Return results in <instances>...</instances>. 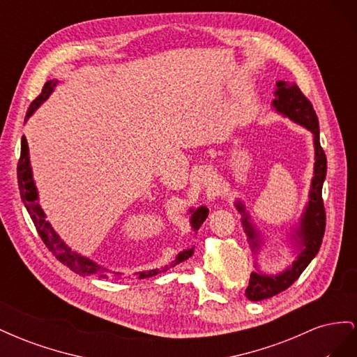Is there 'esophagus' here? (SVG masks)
Segmentation results:
<instances>
[{"mask_svg": "<svg viewBox=\"0 0 357 357\" xmlns=\"http://www.w3.org/2000/svg\"><path fill=\"white\" fill-rule=\"evenodd\" d=\"M208 169H199V172H198V180H199V183L201 185H205V181L208 180Z\"/></svg>", "mask_w": 357, "mask_h": 357, "instance_id": "obj_1", "label": "esophagus"}]
</instances>
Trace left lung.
I'll return each instance as SVG.
<instances>
[{
	"instance_id": "1",
	"label": "left lung",
	"mask_w": 357,
	"mask_h": 357,
	"mask_svg": "<svg viewBox=\"0 0 357 357\" xmlns=\"http://www.w3.org/2000/svg\"><path fill=\"white\" fill-rule=\"evenodd\" d=\"M275 98L271 105L274 110L290 121L299 123L301 126L307 128L312 134V142H314V176L311 178V188L308 193V204L305 210L301 215L299 226L294 231L291 238L296 243L298 256L296 261L286 268L283 273L275 275L262 274L259 271H253L250 274V282L245 289V296L250 301H262L278 295L280 291L286 290L294 284L299 275L304 273L308 264L314 259L323 241L326 228V213L325 205L321 199V188L323 181L326 178V155L320 146V129L319 119L312 109V104L307 96L301 92L296 83L280 80L275 83ZM235 207L243 214V226L244 232L250 243L252 252H257L261 247V235L256 231L255 225L250 222V215L245 211L244 204L241 201L235 202Z\"/></svg>"
}]
</instances>
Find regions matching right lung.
Returning a JSON list of instances; mask_svg holds the SVG:
<instances>
[{
	"label": "right lung",
	"mask_w": 357,
	"mask_h": 357,
	"mask_svg": "<svg viewBox=\"0 0 357 357\" xmlns=\"http://www.w3.org/2000/svg\"><path fill=\"white\" fill-rule=\"evenodd\" d=\"M56 84H58V80L53 79L43 86L41 93L29 105V109L25 116V122L28 121L29 116H32V113H34L38 107L49 98ZM17 183H19L20 198H22V202L25 204V207L31 215L32 222H34V225H36V229H37L38 235L41 236L43 243L46 244V247L53 253V256H55L59 262L68 266L75 274L96 275V277L105 278L109 269L100 266L98 264H95L88 257L73 252L71 248L59 238V235L55 232V229H53L50 223L46 220V214H45V211H43V208L40 207V204L37 201L38 192L36 188L34 178H32V169H31V162H29V149H28V143H26L25 137H22V144H20V158L17 162ZM207 215H208V208L205 207V205L198 207L197 210L190 208V228L193 232H197L201 228V225L204 223L205 219H207ZM192 255H193V247L188 248V250L180 252L176 256L174 261H172L169 265L156 268V269H150V271L137 273V275H138V278H149V277H153L159 273H165L167 269L178 265L183 261H186V259H189ZM114 277L122 278V274L114 273Z\"/></svg>",
	"instance_id": "right-lung-1"
}]
</instances>
